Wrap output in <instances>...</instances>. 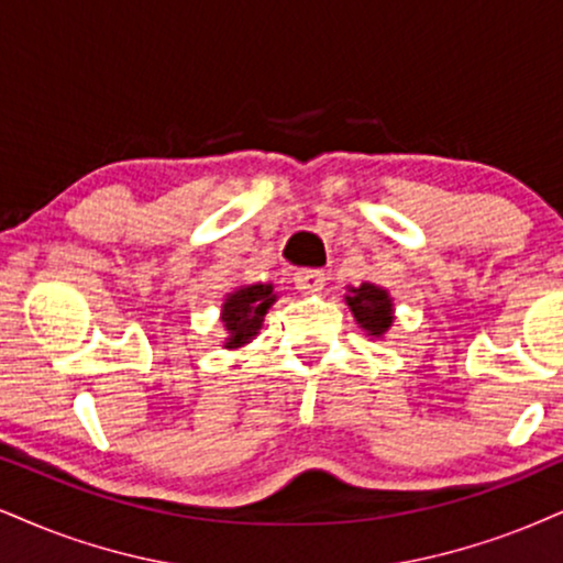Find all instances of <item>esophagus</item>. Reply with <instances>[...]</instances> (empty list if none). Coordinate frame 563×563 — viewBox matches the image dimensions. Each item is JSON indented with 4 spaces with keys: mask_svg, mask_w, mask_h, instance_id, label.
<instances>
[{
    "mask_svg": "<svg viewBox=\"0 0 563 563\" xmlns=\"http://www.w3.org/2000/svg\"><path fill=\"white\" fill-rule=\"evenodd\" d=\"M295 287L305 295H318L325 287V274L318 268L295 271Z\"/></svg>",
    "mask_w": 563,
    "mask_h": 563,
    "instance_id": "obj_1",
    "label": "esophagus"
}]
</instances>
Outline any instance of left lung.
Wrapping results in <instances>:
<instances>
[{
  "instance_id": "8db88e82",
  "label": "left lung",
  "mask_w": 563,
  "mask_h": 563,
  "mask_svg": "<svg viewBox=\"0 0 563 563\" xmlns=\"http://www.w3.org/2000/svg\"><path fill=\"white\" fill-rule=\"evenodd\" d=\"M346 302H350L357 323L371 336H380L391 325V300L380 287L363 284V287L352 289V297H346Z\"/></svg>"
}]
</instances>
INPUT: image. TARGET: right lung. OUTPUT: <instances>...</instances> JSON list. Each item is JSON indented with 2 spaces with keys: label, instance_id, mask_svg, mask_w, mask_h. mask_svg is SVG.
Masks as SVG:
<instances>
[{
  "label": "right lung",
  "instance_id": "1",
  "mask_svg": "<svg viewBox=\"0 0 563 563\" xmlns=\"http://www.w3.org/2000/svg\"><path fill=\"white\" fill-rule=\"evenodd\" d=\"M274 300L276 297L271 284H253V287L229 295L224 310H221V321H224L229 334L227 346H242L258 334L263 316Z\"/></svg>",
  "mask_w": 563,
  "mask_h": 563
}]
</instances>
